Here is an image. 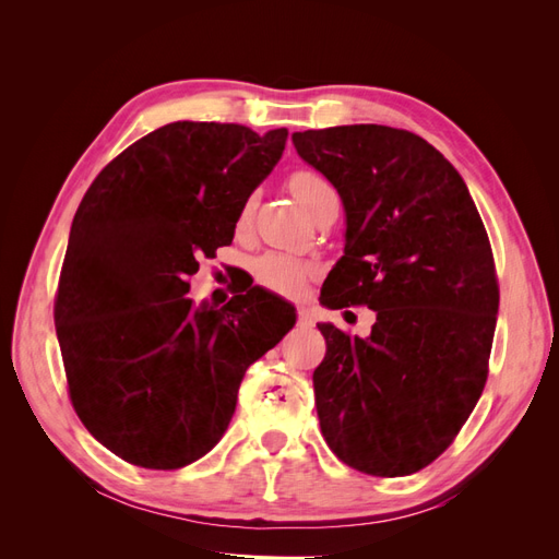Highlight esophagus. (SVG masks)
<instances>
[{
	"instance_id": "esophagus-1",
	"label": "esophagus",
	"mask_w": 559,
	"mask_h": 559,
	"mask_svg": "<svg viewBox=\"0 0 559 559\" xmlns=\"http://www.w3.org/2000/svg\"><path fill=\"white\" fill-rule=\"evenodd\" d=\"M296 317H298V324H300V326H314V314H312L310 308L300 306V308L296 310Z\"/></svg>"
}]
</instances>
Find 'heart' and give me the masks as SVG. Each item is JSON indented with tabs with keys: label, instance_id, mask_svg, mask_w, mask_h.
<instances>
[{
	"label": "heart",
	"instance_id": "1",
	"mask_svg": "<svg viewBox=\"0 0 559 559\" xmlns=\"http://www.w3.org/2000/svg\"><path fill=\"white\" fill-rule=\"evenodd\" d=\"M292 193L298 198V202L306 207L310 214L317 212V207L324 202L326 198L335 195L333 186L326 177H321L314 170H296L289 177ZM253 205H257V198L249 195L238 214V228H247L251 222V212ZM253 280H257L259 286L267 289L270 294H277L284 298H294L300 296L302 289H306V282L314 275V265L310 261H302L298 257H292V253L284 251H267L263 257L253 261Z\"/></svg>",
	"mask_w": 559,
	"mask_h": 559
}]
</instances>
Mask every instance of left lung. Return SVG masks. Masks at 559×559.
<instances>
[{
    "label": "left lung",
    "mask_w": 559,
    "mask_h": 559,
    "mask_svg": "<svg viewBox=\"0 0 559 559\" xmlns=\"http://www.w3.org/2000/svg\"><path fill=\"white\" fill-rule=\"evenodd\" d=\"M292 140L347 214L321 302L378 314L368 337L317 324L321 433L352 468L411 476L452 445L487 382L499 310L487 230L460 173L415 132L368 123Z\"/></svg>",
    "instance_id": "8db88e82"
}]
</instances>
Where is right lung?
I'll list each match as a JSON object with an SVG mask.
<instances>
[{
    "instance_id": "obj_1",
    "label": "right lung",
    "mask_w": 559,
    "mask_h": 559,
    "mask_svg": "<svg viewBox=\"0 0 559 559\" xmlns=\"http://www.w3.org/2000/svg\"><path fill=\"white\" fill-rule=\"evenodd\" d=\"M286 128L177 121L144 134L95 177L74 214L56 292L67 394L128 464L175 471L228 429L245 370L294 326L249 289L195 308L189 277L233 242L242 202L270 175Z\"/></svg>"
}]
</instances>
